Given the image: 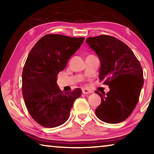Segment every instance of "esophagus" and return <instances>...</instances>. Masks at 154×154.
Masks as SVG:
<instances>
[{"label":"esophagus","instance_id":"obj_1","mask_svg":"<svg viewBox=\"0 0 154 154\" xmlns=\"http://www.w3.org/2000/svg\"><path fill=\"white\" fill-rule=\"evenodd\" d=\"M82 92L83 94H91L92 93V91L89 89H87V88H84V89H83L82 90Z\"/></svg>","mask_w":154,"mask_h":154}]
</instances>
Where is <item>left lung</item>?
<instances>
[{
  "instance_id": "obj_1",
  "label": "left lung",
  "mask_w": 154,
  "mask_h": 154,
  "mask_svg": "<svg viewBox=\"0 0 154 154\" xmlns=\"http://www.w3.org/2000/svg\"><path fill=\"white\" fill-rule=\"evenodd\" d=\"M100 61L99 79L110 91L101 94V103L96 115L101 121L118 124L131 115L139 101L143 85V72L139 61L130 48L114 36L100 35L85 41Z\"/></svg>"
}]
</instances>
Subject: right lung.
I'll return each instance as SVG.
<instances>
[{
    "label": "right lung",
    "instance_id": "obj_1",
    "mask_svg": "<svg viewBox=\"0 0 154 154\" xmlns=\"http://www.w3.org/2000/svg\"><path fill=\"white\" fill-rule=\"evenodd\" d=\"M84 37L48 34L31 49L22 71V94L31 117L41 126L54 128L69 118L80 88L64 92L57 85V76L79 49Z\"/></svg>",
    "mask_w": 154,
    "mask_h": 154
}]
</instances>
